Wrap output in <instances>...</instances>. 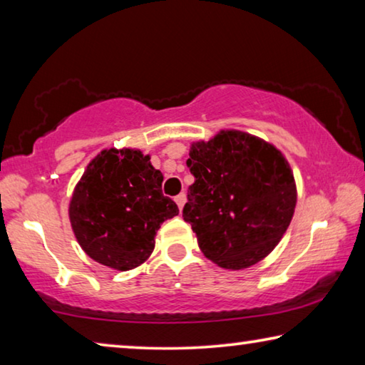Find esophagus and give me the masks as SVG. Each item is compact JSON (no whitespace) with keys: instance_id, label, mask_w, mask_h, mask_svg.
I'll list each match as a JSON object with an SVG mask.
<instances>
[{"instance_id":"1","label":"esophagus","mask_w":365,"mask_h":365,"mask_svg":"<svg viewBox=\"0 0 365 365\" xmlns=\"http://www.w3.org/2000/svg\"><path fill=\"white\" fill-rule=\"evenodd\" d=\"M175 202H177L178 209H180V211H182V207L185 206V202H187V196H185V193L177 195V196H175Z\"/></svg>"}]
</instances>
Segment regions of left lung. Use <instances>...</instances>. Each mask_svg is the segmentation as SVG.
<instances>
[{
    "label": "left lung",
    "mask_w": 365,
    "mask_h": 365,
    "mask_svg": "<svg viewBox=\"0 0 365 365\" xmlns=\"http://www.w3.org/2000/svg\"><path fill=\"white\" fill-rule=\"evenodd\" d=\"M195 177L183 220L207 259L246 269L280 242L296 206L293 172L279 150L250 133L228 130L191 145Z\"/></svg>",
    "instance_id": "obj_1"
}]
</instances>
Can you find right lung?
<instances>
[{
	"mask_svg": "<svg viewBox=\"0 0 365 365\" xmlns=\"http://www.w3.org/2000/svg\"><path fill=\"white\" fill-rule=\"evenodd\" d=\"M164 177L138 150H104L73 190L72 230L96 262L117 270L137 267L154 250L164 220L178 214L163 195Z\"/></svg>",
	"mask_w": 365,
	"mask_h": 365,
	"instance_id": "obj_1",
	"label": "right lung"
}]
</instances>
